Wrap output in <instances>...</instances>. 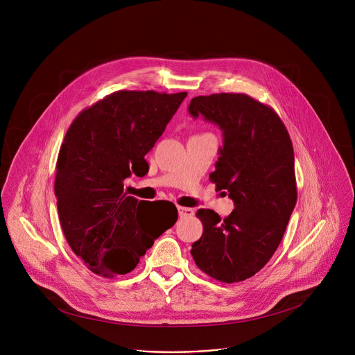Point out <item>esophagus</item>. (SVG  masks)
I'll use <instances>...</instances> for the list:
<instances>
[{
    "mask_svg": "<svg viewBox=\"0 0 355 355\" xmlns=\"http://www.w3.org/2000/svg\"><path fill=\"white\" fill-rule=\"evenodd\" d=\"M178 214H180V218H191L193 215V209L178 207Z\"/></svg>",
    "mask_w": 355,
    "mask_h": 355,
    "instance_id": "obj_1",
    "label": "esophagus"
}]
</instances>
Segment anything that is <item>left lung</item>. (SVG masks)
I'll use <instances>...</instances> for the list:
<instances>
[{
    "label": "left lung",
    "instance_id": "1",
    "mask_svg": "<svg viewBox=\"0 0 355 355\" xmlns=\"http://www.w3.org/2000/svg\"><path fill=\"white\" fill-rule=\"evenodd\" d=\"M188 111L222 129L223 147L209 180L234 202L225 219L211 209L196 212L204 233L191 254L209 277L240 282L270 261L295 208L292 141L278 114L247 94L199 95Z\"/></svg>",
    "mask_w": 355,
    "mask_h": 355
}]
</instances>
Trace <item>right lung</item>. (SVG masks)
Segmentation results:
<instances>
[{"mask_svg":"<svg viewBox=\"0 0 355 355\" xmlns=\"http://www.w3.org/2000/svg\"><path fill=\"white\" fill-rule=\"evenodd\" d=\"M187 92L115 91L85 108L62 143L55 178L58 212L74 254L96 275L135 270L155 240L174 226L178 212L148 227V202L125 189L141 177L144 156L163 135Z\"/></svg>","mask_w":355,"mask_h":355,"instance_id":"add662e5","label":"right lung"}]
</instances>
